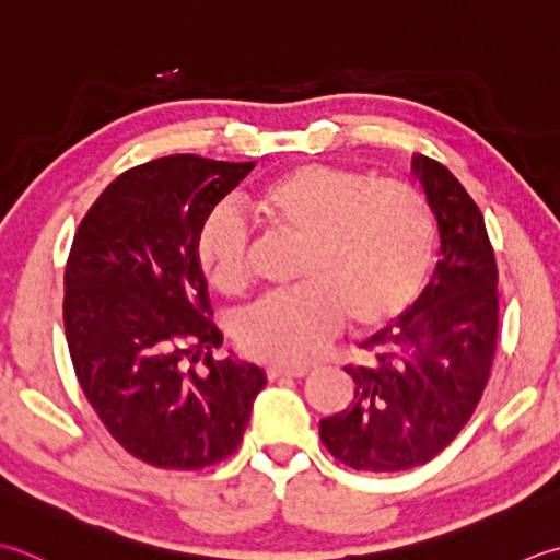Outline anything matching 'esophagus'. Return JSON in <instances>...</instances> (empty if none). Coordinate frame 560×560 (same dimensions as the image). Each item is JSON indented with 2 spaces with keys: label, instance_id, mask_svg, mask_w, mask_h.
Segmentation results:
<instances>
[{
  "label": "esophagus",
  "instance_id": "esophagus-1",
  "mask_svg": "<svg viewBox=\"0 0 560 560\" xmlns=\"http://www.w3.org/2000/svg\"><path fill=\"white\" fill-rule=\"evenodd\" d=\"M267 378L269 381H277V378H301L308 374V369H287V366H269L267 371Z\"/></svg>",
  "mask_w": 560,
  "mask_h": 560
}]
</instances>
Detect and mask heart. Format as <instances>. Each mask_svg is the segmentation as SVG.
<instances>
[{"label":"heart","mask_w":560,"mask_h":560,"mask_svg":"<svg viewBox=\"0 0 560 560\" xmlns=\"http://www.w3.org/2000/svg\"><path fill=\"white\" fill-rule=\"evenodd\" d=\"M255 208L273 233L303 243V287L257 303L237 323V345L259 361L311 364L345 317L359 332L383 330L420 301L432 279L440 228L418 184L311 162L269 179ZM196 261L218 293L243 295L252 281L243 215L230 208L208 213Z\"/></svg>","instance_id":"b5f03b06"}]
</instances>
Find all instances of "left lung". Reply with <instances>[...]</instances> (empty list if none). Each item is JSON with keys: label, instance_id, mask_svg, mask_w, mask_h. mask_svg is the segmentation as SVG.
<instances>
[{"label": "left lung", "instance_id": "8db88e82", "mask_svg": "<svg viewBox=\"0 0 560 560\" xmlns=\"http://www.w3.org/2000/svg\"><path fill=\"white\" fill-rule=\"evenodd\" d=\"M442 237V259L415 311L361 342L366 364H347L354 400L320 420L337 462L396 474L444 452L476 412L498 349V265L476 201L442 162L415 158Z\"/></svg>", "mask_w": 560, "mask_h": 560}]
</instances>
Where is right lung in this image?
Returning a JSON list of instances; mask_svg holds the SVG:
<instances>
[{
    "label": "right lung",
    "mask_w": 560,
    "mask_h": 560,
    "mask_svg": "<svg viewBox=\"0 0 560 560\" xmlns=\"http://www.w3.org/2000/svg\"><path fill=\"white\" fill-rule=\"evenodd\" d=\"M252 167L199 155L138 164L98 194L72 240L62 317L77 381L108 434L155 468L223 462L265 388L259 366L213 359L223 335L196 261L206 215Z\"/></svg>",
    "instance_id": "add662e5"
}]
</instances>
